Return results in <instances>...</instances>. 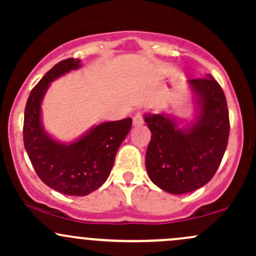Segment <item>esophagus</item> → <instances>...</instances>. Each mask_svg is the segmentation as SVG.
<instances>
[{"mask_svg": "<svg viewBox=\"0 0 256 256\" xmlns=\"http://www.w3.org/2000/svg\"><path fill=\"white\" fill-rule=\"evenodd\" d=\"M144 122V119H143V116L140 113H137L136 116H134V125L138 126V125H142Z\"/></svg>", "mask_w": 256, "mask_h": 256, "instance_id": "1", "label": "esophagus"}]
</instances>
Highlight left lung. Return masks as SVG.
Returning a JSON list of instances; mask_svg holds the SVG:
<instances>
[{"mask_svg":"<svg viewBox=\"0 0 256 256\" xmlns=\"http://www.w3.org/2000/svg\"><path fill=\"white\" fill-rule=\"evenodd\" d=\"M188 83L198 110L195 122L180 128L170 114L144 116L152 132L146 172L160 189L176 195L194 192L213 178L230 134L228 104L218 82L207 74Z\"/></svg>","mask_w":256,"mask_h":256,"instance_id":"1","label":"left lung"}]
</instances>
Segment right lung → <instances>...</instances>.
<instances>
[{
  "label": "right lung",
  "instance_id": "1",
  "mask_svg": "<svg viewBox=\"0 0 256 256\" xmlns=\"http://www.w3.org/2000/svg\"><path fill=\"white\" fill-rule=\"evenodd\" d=\"M79 67L80 60L71 58L46 73L26 102L22 131L26 152L40 180L70 196L89 195L107 180L132 125L131 118L102 122L72 143H60L49 136L40 120L44 95L52 80Z\"/></svg>",
  "mask_w": 256,
  "mask_h": 256
}]
</instances>
